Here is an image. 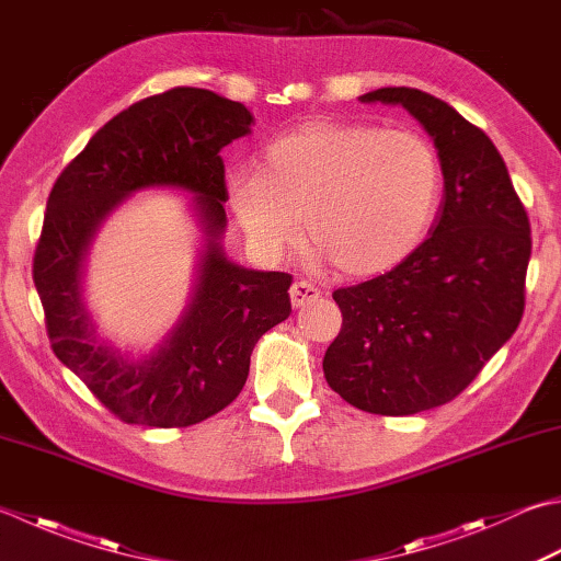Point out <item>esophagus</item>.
<instances>
[{"label": "esophagus", "mask_w": 561, "mask_h": 561, "mask_svg": "<svg viewBox=\"0 0 561 561\" xmlns=\"http://www.w3.org/2000/svg\"><path fill=\"white\" fill-rule=\"evenodd\" d=\"M289 296H291L294 309H304V306L313 304L318 296H321V289H316L311 282H294L289 289Z\"/></svg>", "instance_id": "1"}]
</instances>
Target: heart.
I'll use <instances>...</instances> for the list:
<instances>
[{
    "label": "heart",
    "instance_id": "1",
    "mask_svg": "<svg viewBox=\"0 0 561 561\" xmlns=\"http://www.w3.org/2000/svg\"><path fill=\"white\" fill-rule=\"evenodd\" d=\"M435 148L413 130L309 121L274 138L260 172L226 178L230 211L257 255L277 260L304 230L350 277L399 265L440 199Z\"/></svg>",
    "mask_w": 561,
    "mask_h": 561
}]
</instances>
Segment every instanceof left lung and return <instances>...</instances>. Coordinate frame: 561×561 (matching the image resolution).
I'll return each instance as SVG.
<instances>
[{
	"instance_id": "left-lung-1",
	"label": "left lung",
	"mask_w": 561,
	"mask_h": 561,
	"mask_svg": "<svg viewBox=\"0 0 561 561\" xmlns=\"http://www.w3.org/2000/svg\"><path fill=\"white\" fill-rule=\"evenodd\" d=\"M359 102L403 106L419 121L445 192L425 243L391 272L333 294L343 328L323 371L359 411L411 415L453 401L515 333L530 221L501 152L457 108L411 87H381Z\"/></svg>"
}]
</instances>
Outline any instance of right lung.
<instances>
[{"label":"right lung","instance_id":"right-lung-1","mask_svg":"<svg viewBox=\"0 0 561 561\" xmlns=\"http://www.w3.org/2000/svg\"><path fill=\"white\" fill-rule=\"evenodd\" d=\"M250 124L240 102L174 87L99 128L48 196L33 282L53 353L121 421L184 427L224 411L245 387L252 347L291 313L289 274L248 270L224 250L228 194L218 152L248 136ZM146 188L192 193L203 238L181 318L136 356L98 333L83 277L98 230Z\"/></svg>","mask_w":561,"mask_h":561}]
</instances>
